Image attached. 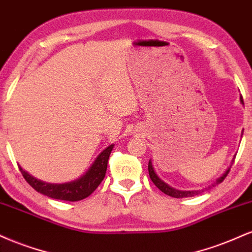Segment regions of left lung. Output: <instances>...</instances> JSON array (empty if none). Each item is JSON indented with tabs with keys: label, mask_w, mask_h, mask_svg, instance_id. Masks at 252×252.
Listing matches in <instances>:
<instances>
[{
	"label": "left lung",
	"mask_w": 252,
	"mask_h": 252,
	"mask_svg": "<svg viewBox=\"0 0 252 252\" xmlns=\"http://www.w3.org/2000/svg\"><path fill=\"white\" fill-rule=\"evenodd\" d=\"M241 103L244 104V102H243V97L242 96H241ZM243 131H244V130H243ZM233 161H235V158H233L232 162H231V166H232V164H233ZM231 166L228 167L226 170H225L224 174H222L221 176H219V178L217 179V180L213 182L212 185H210L209 187H205V189H194V190H180V189H173V187H170L169 185H167L163 180H161V179L158 176V174H156L154 167H153L152 160H149L148 170H149V176H150V179H152V181L154 182L155 186L158 187V189H160L161 192H163L164 194H167V195H169V196H173V198H189V196H194L196 194H200V193L204 192L205 189H211V187H215L216 185H219V184H220V182L224 181V179L226 178L227 174H228V172H230Z\"/></svg>",
	"instance_id": "8db88e82"
}]
</instances>
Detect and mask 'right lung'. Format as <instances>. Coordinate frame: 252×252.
I'll return each mask as SVG.
<instances>
[{"label": "right lung", "mask_w": 252, "mask_h": 252, "mask_svg": "<svg viewBox=\"0 0 252 252\" xmlns=\"http://www.w3.org/2000/svg\"><path fill=\"white\" fill-rule=\"evenodd\" d=\"M114 148V144H110L105 149L97 156L94 162L88 169L85 174L78 178L77 180L63 182V184H50L39 180V179L32 176L30 173L22 169L19 166L22 175L26 181L33 187L36 192L41 193L43 195L50 196L52 199H58V200L65 201H78L88 198V196L94 193V190L99 186L100 182L103 181L105 176L106 168H108V160L111 154V150Z\"/></svg>", "instance_id": "obj_1"}]
</instances>
